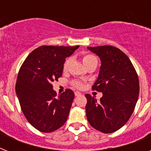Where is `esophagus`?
Wrapping results in <instances>:
<instances>
[{
  "label": "esophagus",
  "instance_id": "1",
  "mask_svg": "<svg viewBox=\"0 0 151 151\" xmlns=\"http://www.w3.org/2000/svg\"><path fill=\"white\" fill-rule=\"evenodd\" d=\"M74 94H75L76 96H81V93L79 92H74Z\"/></svg>",
  "mask_w": 151,
  "mask_h": 151
}]
</instances>
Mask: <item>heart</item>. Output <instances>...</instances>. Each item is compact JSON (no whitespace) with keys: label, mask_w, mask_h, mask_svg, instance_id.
<instances>
[{"label":"heart","mask_w":151,"mask_h":151,"mask_svg":"<svg viewBox=\"0 0 151 151\" xmlns=\"http://www.w3.org/2000/svg\"><path fill=\"white\" fill-rule=\"evenodd\" d=\"M97 60L96 58L94 56V55H92L90 54H87L85 55L84 56L82 57V62L84 65L85 66H88V64L92 63L93 61H96ZM70 59H67L66 61L64 62L63 64V70H66L67 69H68L69 66H70ZM73 85L75 86L76 88H81L83 87V84L82 82H81V81H73Z\"/></svg>","instance_id":"1"}]
</instances>
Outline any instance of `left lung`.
I'll return each instance as SVG.
<instances>
[{
    "mask_svg": "<svg viewBox=\"0 0 151 151\" xmlns=\"http://www.w3.org/2000/svg\"><path fill=\"white\" fill-rule=\"evenodd\" d=\"M101 61L92 89L103 93L97 100L86 94V116L94 129L111 133L124 126L133 113L139 93L136 71L129 57L119 48L105 45L88 47Z\"/></svg>",
    "mask_w": 151,
    "mask_h": 151,
    "instance_id": "obj_1",
    "label": "left lung"
}]
</instances>
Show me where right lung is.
I'll return each mask as SVG.
<instances>
[{
  "instance_id": "obj_1",
  "label": "right lung",
  "mask_w": 151,
  "mask_h": 151,
  "mask_svg": "<svg viewBox=\"0 0 151 151\" xmlns=\"http://www.w3.org/2000/svg\"><path fill=\"white\" fill-rule=\"evenodd\" d=\"M79 46H41L25 59L15 84V92L23 114L36 129L51 132L67 120L74 99L72 90L57 96L52 81L63 74L66 57Z\"/></svg>"
}]
</instances>
